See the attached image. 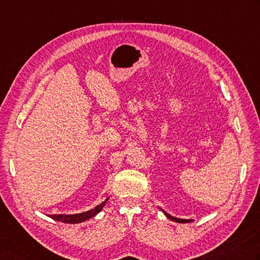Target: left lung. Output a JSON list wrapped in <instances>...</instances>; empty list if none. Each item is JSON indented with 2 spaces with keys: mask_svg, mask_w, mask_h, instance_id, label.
Segmentation results:
<instances>
[{
  "mask_svg": "<svg viewBox=\"0 0 260 260\" xmlns=\"http://www.w3.org/2000/svg\"><path fill=\"white\" fill-rule=\"evenodd\" d=\"M164 213L167 215L168 218H170V220L175 221V222H179V223H188V222H191V220H182V218H177V217L171 216L170 214H168V213H166V212H164Z\"/></svg>",
  "mask_w": 260,
  "mask_h": 260,
  "instance_id": "obj_1",
  "label": "left lung"
}]
</instances>
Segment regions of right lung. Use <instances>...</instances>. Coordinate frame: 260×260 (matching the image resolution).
Returning <instances> with one entry per match:
<instances>
[{"mask_svg":"<svg viewBox=\"0 0 260 260\" xmlns=\"http://www.w3.org/2000/svg\"><path fill=\"white\" fill-rule=\"evenodd\" d=\"M107 201H108V198L105 202L101 203L100 205L95 206L93 210H90L88 212H84V213H80V214H73V215H66V214H58V215H49V217H52L53 220L56 221H59V222H64V223H81L83 221H86L88 218L92 217L94 215L98 214V213L103 210L104 206L106 205Z\"/></svg>","mask_w":260,"mask_h":260,"instance_id":"add662e5","label":"right lung"}]
</instances>
